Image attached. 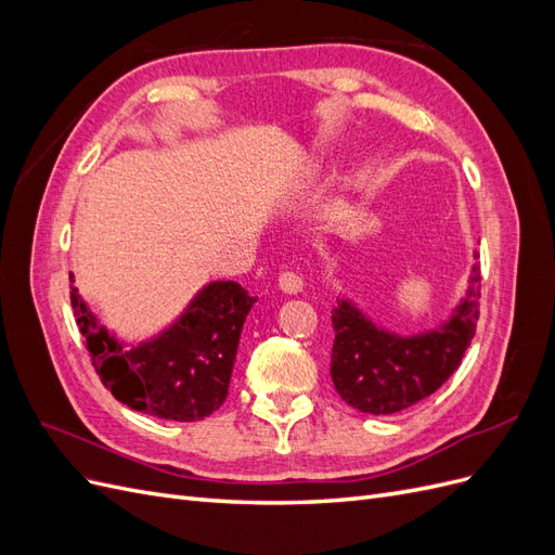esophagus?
Masks as SVG:
<instances>
[{
  "mask_svg": "<svg viewBox=\"0 0 555 555\" xmlns=\"http://www.w3.org/2000/svg\"><path fill=\"white\" fill-rule=\"evenodd\" d=\"M278 284H280V289L284 294H300V292H304V280H300L296 273H282Z\"/></svg>",
  "mask_w": 555,
  "mask_h": 555,
  "instance_id": "1",
  "label": "esophagus"
}]
</instances>
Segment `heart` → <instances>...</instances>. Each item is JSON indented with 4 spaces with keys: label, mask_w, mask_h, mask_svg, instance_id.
<instances>
[{
    "label": "heart",
    "mask_w": 555,
    "mask_h": 555,
    "mask_svg": "<svg viewBox=\"0 0 555 555\" xmlns=\"http://www.w3.org/2000/svg\"><path fill=\"white\" fill-rule=\"evenodd\" d=\"M317 176H319V169H317V166H310L308 173L304 176V180H300V182H304V184H310V182H314V180H317Z\"/></svg>",
    "instance_id": "1"
}]
</instances>
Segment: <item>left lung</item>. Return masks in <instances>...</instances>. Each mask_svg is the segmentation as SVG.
Here are the masks:
<instances>
[{"label": "left lung", "mask_w": 555, "mask_h": 555, "mask_svg": "<svg viewBox=\"0 0 555 555\" xmlns=\"http://www.w3.org/2000/svg\"><path fill=\"white\" fill-rule=\"evenodd\" d=\"M475 259H479L477 251ZM479 282V263H473L467 289L449 319L412 335L377 326L354 300L338 298L331 312L335 391L347 405L365 414H396L438 391L475 338Z\"/></svg>", "instance_id": "8db88e82"}]
</instances>
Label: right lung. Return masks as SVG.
I'll return each instance as SVG.
<instances>
[{
	"label": "right lung",
	"instance_id": "obj_1",
	"mask_svg": "<svg viewBox=\"0 0 555 555\" xmlns=\"http://www.w3.org/2000/svg\"><path fill=\"white\" fill-rule=\"evenodd\" d=\"M255 304L238 282H208L169 326L127 347L99 324L72 284L76 324L96 375L122 405L166 422H198L220 410L245 317Z\"/></svg>",
	"mask_w": 555,
	"mask_h": 555
}]
</instances>
